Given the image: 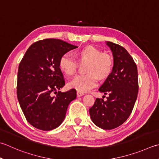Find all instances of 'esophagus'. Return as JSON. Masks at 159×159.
<instances>
[{"label":"esophagus","instance_id":"esophagus-1","mask_svg":"<svg viewBox=\"0 0 159 159\" xmlns=\"http://www.w3.org/2000/svg\"><path fill=\"white\" fill-rule=\"evenodd\" d=\"M83 95H84V93L80 92H77V96H78V97H80V96H82Z\"/></svg>","mask_w":159,"mask_h":159}]
</instances>
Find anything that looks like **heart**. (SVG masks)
<instances>
[{
	"label": "heart",
	"instance_id": "obj_1",
	"mask_svg": "<svg viewBox=\"0 0 159 159\" xmlns=\"http://www.w3.org/2000/svg\"><path fill=\"white\" fill-rule=\"evenodd\" d=\"M76 57L80 62H88L86 75H78L69 83L70 88L80 92H87L98 85V77L106 79L112 72L114 59L111 56L102 54L100 49L94 46L84 47L76 52ZM59 67L67 76L76 73L77 61L70 53L63 54L59 60Z\"/></svg>",
	"mask_w": 159,
	"mask_h": 159
}]
</instances>
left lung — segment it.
I'll return each mask as SVG.
<instances>
[{
  "label": "left lung",
  "mask_w": 159,
  "mask_h": 159,
  "mask_svg": "<svg viewBox=\"0 0 159 159\" xmlns=\"http://www.w3.org/2000/svg\"><path fill=\"white\" fill-rule=\"evenodd\" d=\"M112 52L114 69L98 89L107 100L96 98L89 108L92 122L103 129L120 126L131 114L139 91L138 71L132 57L119 45L106 42Z\"/></svg>",
  "instance_id": "1"
}]
</instances>
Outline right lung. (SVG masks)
Masks as SVG:
<instances>
[{"label":"right lung","mask_w":159,"mask_h":159,"mask_svg":"<svg viewBox=\"0 0 159 159\" xmlns=\"http://www.w3.org/2000/svg\"><path fill=\"white\" fill-rule=\"evenodd\" d=\"M76 48L62 40L44 39L33 43L20 61L18 101L27 120L37 129L49 131L58 127L65 119L68 105L76 98L74 89L57 92L65 85L60 58Z\"/></svg>","instance_id":"add662e5"}]
</instances>
